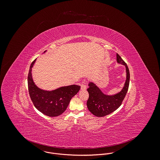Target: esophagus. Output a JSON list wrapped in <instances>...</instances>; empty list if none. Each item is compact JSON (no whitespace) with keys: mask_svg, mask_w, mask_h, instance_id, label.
I'll list each match as a JSON object with an SVG mask.
<instances>
[{"mask_svg":"<svg viewBox=\"0 0 160 160\" xmlns=\"http://www.w3.org/2000/svg\"><path fill=\"white\" fill-rule=\"evenodd\" d=\"M86 86L85 84H81V90H86Z\"/></svg>","mask_w":160,"mask_h":160,"instance_id":"esophagus-1","label":"esophagus"}]
</instances>
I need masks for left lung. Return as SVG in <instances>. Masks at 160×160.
Listing matches in <instances>:
<instances>
[{
    "mask_svg": "<svg viewBox=\"0 0 160 160\" xmlns=\"http://www.w3.org/2000/svg\"><path fill=\"white\" fill-rule=\"evenodd\" d=\"M116 59L118 63L126 66V80L124 88L120 92L113 96H108L103 94L94 83L89 84V88L87 89L89 92L87 106L89 111L96 116H105L116 110L121 105L128 92L130 79L128 67L118 54H116Z\"/></svg>",
    "mask_w": 160,
    "mask_h": 160,
    "instance_id": "1",
    "label": "left lung"
}]
</instances>
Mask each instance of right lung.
<instances>
[{
  "label": "right lung",
  "instance_id": "1",
  "mask_svg": "<svg viewBox=\"0 0 160 160\" xmlns=\"http://www.w3.org/2000/svg\"><path fill=\"white\" fill-rule=\"evenodd\" d=\"M36 60L30 66L28 78L30 98L34 106L42 114L50 117L59 116L66 111L71 98L78 92L81 86L71 85L52 91L39 89L35 85L32 78V68Z\"/></svg>",
  "mask_w": 160,
  "mask_h": 160
}]
</instances>
